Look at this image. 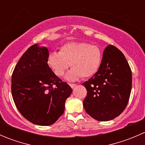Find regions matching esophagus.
I'll list each match as a JSON object with an SVG mask.
<instances>
[{
  "mask_svg": "<svg viewBox=\"0 0 145 145\" xmlns=\"http://www.w3.org/2000/svg\"><path fill=\"white\" fill-rule=\"evenodd\" d=\"M69 86L71 88H74L76 86V84H75V83H69Z\"/></svg>",
  "mask_w": 145,
  "mask_h": 145,
  "instance_id": "1",
  "label": "esophagus"
}]
</instances>
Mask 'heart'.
Returning a JSON list of instances; mask_svg holds the SVG:
<instances>
[{"label": "heart", "mask_w": 145, "mask_h": 145, "mask_svg": "<svg viewBox=\"0 0 145 145\" xmlns=\"http://www.w3.org/2000/svg\"><path fill=\"white\" fill-rule=\"evenodd\" d=\"M102 52L96 45L88 43L70 42L61 47L59 52H51L48 64L55 74L62 76L70 65L72 68L66 74L69 81L87 78L97 73L102 62Z\"/></svg>", "instance_id": "1"}]
</instances>
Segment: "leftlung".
<instances>
[{
	"label": "left lung",
	"instance_id": "1",
	"mask_svg": "<svg viewBox=\"0 0 145 145\" xmlns=\"http://www.w3.org/2000/svg\"><path fill=\"white\" fill-rule=\"evenodd\" d=\"M82 85L87 90L83 106L91 117L106 121L119 116L128 105L132 88V72L123 54L108 45L98 71Z\"/></svg>",
	"mask_w": 145,
	"mask_h": 145
}]
</instances>
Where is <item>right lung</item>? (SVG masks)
<instances>
[{
  "instance_id": "obj_1",
  "label": "right lung",
  "mask_w": 145,
  "mask_h": 145,
  "mask_svg": "<svg viewBox=\"0 0 145 145\" xmlns=\"http://www.w3.org/2000/svg\"><path fill=\"white\" fill-rule=\"evenodd\" d=\"M46 47L34 44L23 54L12 76V95L19 112L32 123L50 125L64 113L71 88L48 66Z\"/></svg>"
}]
</instances>
